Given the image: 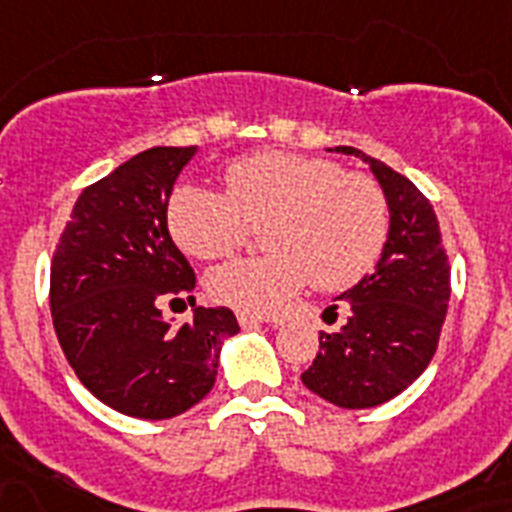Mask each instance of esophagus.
<instances>
[{"label":"esophagus","instance_id":"esophagus-1","mask_svg":"<svg viewBox=\"0 0 512 512\" xmlns=\"http://www.w3.org/2000/svg\"><path fill=\"white\" fill-rule=\"evenodd\" d=\"M266 319L264 316H253V314H238V324L243 329H253V327H259V324H264Z\"/></svg>","mask_w":512,"mask_h":512}]
</instances>
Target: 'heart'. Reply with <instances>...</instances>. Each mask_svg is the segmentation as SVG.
Here are the masks:
<instances>
[{
	"label": "heart",
	"mask_w": 512,
	"mask_h": 512,
	"mask_svg": "<svg viewBox=\"0 0 512 512\" xmlns=\"http://www.w3.org/2000/svg\"><path fill=\"white\" fill-rule=\"evenodd\" d=\"M227 196L183 185L167 206L177 246L198 261L230 256L248 230H261L259 259L211 269L206 290L243 314H269L311 280L345 290L379 261L390 235V206L374 177L345 172L322 156L266 151L225 172Z\"/></svg>",
	"instance_id": "1"
}]
</instances>
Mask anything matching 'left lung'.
<instances>
[{"label":"left lung","mask_w":512,"mask_h":512,"mask_svg":"<svg viewBox=\"0 0 512 512\" xmlns=\"http://www.w3.org/2000/svg\"><path fill=\"white\" fill-rule=\"evenodd\" d=\"M337 151L371 167L390 206V235L377 269L340 295L348 322L319 332V353L301 379L332 405L374 408L400 395L432 361L450 301V264L424 193L374 156L350 146Z\"/></svg>","instance_id":"8db88e82"}]
</instances>
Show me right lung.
I'll list each match as a JSON object with an SVG mask.
<instances>
[{"mask_svg":"<svg viewBox=\"0 0 512 512\" xmlns=\"http://www.w3.org/2000/svg\"><path fill=\"white\" fill-rule=\"evenodd\" d=\"M196 146H154L88 185L52 259V322L91 395L133 418L193 408L217 379L219 348L238 335L230 308H193L172 327L162 306H196V274L167 230L172 185Z\"/></svg>","mask_w":512,"mask_h":512,"instance_id":"right-lung-1","label":"right lung"}]
</instances>
